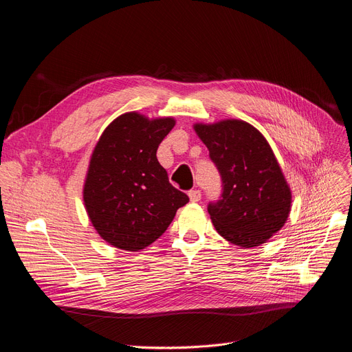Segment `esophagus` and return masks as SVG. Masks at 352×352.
<instances>
[{
  "label": "esophagus",
  "mask_w": 352,
  "mask_h": 352,
  "mask_svg": "<svg viewBox=\"0 0 352 352\" xmlns=\"http://www.w3.org/2000/svg\"><path fill=\"white\" fill-rule=\"evenodd\" d=\"M188 195H189L190 201H199V200H200V197H201L200 190H190Z\"/></svg>",
  "instance_id": "esophagus-1"
}]
</instances>
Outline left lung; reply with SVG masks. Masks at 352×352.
<instances>
[{"label": "left lung", "instance_id": "obj_1", "mask_svg": "<svg viewBox=\"0 0 352 352\" xmlns=\"http://www.w3.org/2000/svg\"><path fill=\"white\" fill-rule=\"evenodd\" d=\"M221 177V195L208 212L217 233L243 249L260 245L284 226L292 192L264 136L229 119L195 125Z\"/></svg>", "mask_w": 352, "mask_h": 352}]
</instances>
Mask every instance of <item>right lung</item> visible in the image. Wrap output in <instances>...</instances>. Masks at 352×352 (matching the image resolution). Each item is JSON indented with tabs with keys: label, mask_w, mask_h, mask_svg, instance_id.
<instances>
[{
	"label": "right lung",
	"mask_w": 352,
	"mask_h": 352,
	"mask_svg": "<svg viewBox=\"0 0 352 352\" xmlns=\"http://www.w3.org/2000/svg\"><path fill=\"white\" fill-rule=\"evenodd\" d=\"M175 119L149 120L129 112L103 131L92 153L84 201L98 234L113 247L138 252L159 239L189 201L157 162L160 142Z\"/></svg>",
	"instance_id": "right-lung-1"
}]
</instances>
